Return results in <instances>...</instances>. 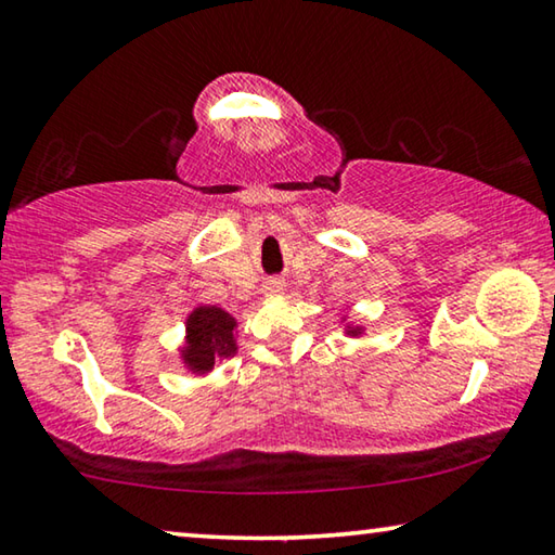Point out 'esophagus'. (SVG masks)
<instances>
[{"instance_id": "34e87169", "label": "esophagus", "mask_w": 555, "mask_h": 555, "mask_svg": "<svg viewBox=\"0 0 555 555\" xmlns=\"http://www.w3.org/2000/svg\"><path fill=\"white\" fill-rule=\"evenodd\" d=\"M284 281L281 279H269V281H264V286H261V291H264L267 296H279V294H284Z\"/></svg>"}]
</instances>
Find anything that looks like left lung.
Wrapping results in <instances>:
<instances>
[{
	"label": "left lung",
	"mask_w": 555,
	"mask_h": 555,
	"mask_svg": "<svg viewBox=\"0 0 555 555\" xmlns=\"http://www.w3.org/2000/svg\"><path fill=\"white\" fill-rule=\"evenodd\" d=\"M347 333H350V335H357V333H360V327H350V331H347Z\"/></svg>",
	"instance_id": "left-lung-1"
}]
</instances>
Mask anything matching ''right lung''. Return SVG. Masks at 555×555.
<instances>
[{"mask_svg":"<svg viewBox=\"0 0 555 555\" xmlns=\"http://www.w3.org/2000/svg\"><path fill=\"white\" fill-rule=\"evenodd\" d=\"M234 325L237 321L222 308L198 306L185 321V347L183 362L193 372H210L212 364L237 352L234 343Z\"/></svg>","mask_w":555,"mask_h":555,"instance_id":"obj_1","label":"right lung"}]
</instances>
